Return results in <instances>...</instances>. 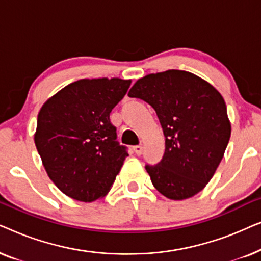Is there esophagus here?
I'll return each mask as SVG.
<instances>
[{"instance_id": "obj_1", "label": "esophagus", "mask_w": 261, "mask_h": 261, "mask_svg": "<svg viewBox=\"0 0 261 261\" xmlns=\"http://www.w3.org/2000/svg\"><path fill=\"white\" fill-rule=\"evenodd\" d=\"M133 151H134V153H135V154L140 155V154H141V153H142V146H141V145L134 146V147H133Z\"/></svg>"}]
</instances>
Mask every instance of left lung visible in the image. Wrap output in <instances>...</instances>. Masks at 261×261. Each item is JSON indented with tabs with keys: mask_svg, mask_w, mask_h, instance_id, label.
I'll return each instance as SVG.
<instances>
[{
	"mask_svg": "<svg viewBox=\"0 0 261 261\" xmlns=\"http://www.w3.org/2000/svg\"><path fill=\"white\" fill-rule=\"evenodd\" d=\"M153 107L165 135V152L146 165L152 184L173 201L205 188L223 158L231 126L222 95L208 82L181 70L140 78L128 92Z\"/></svg>",
	"mask_w": 261,
	"mask_h": 261,
	"instance_id": "8db88e82",
	"label": "left lung"
}]
</instances>
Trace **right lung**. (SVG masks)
<instances>
[{
    "label": "right lung",
    "instance_id": "1",
    "mask_svg": "<svg viewBox=\"0 0 261 261\" xmlns=\"http://www.w3.org/2000/svg\"><path fill=\"white\" fill-rule=\"evenodd\" d=\"M132 83L120 78L73 82L44 103L34 142L49 179L81 202L105 197L119 174L126 147L109 115Z\"/></svg>",
    "mask_w": 261,
    "mask_h": 261
}]
</instances>
